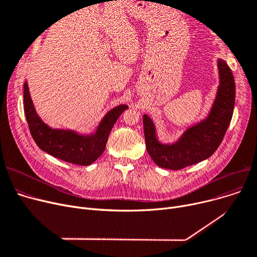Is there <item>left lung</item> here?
<instances>
[{"instance_id": "8db88e82", "label": "left lung", "mask_w": 257, "mask_h": 257, "mask_svg": "<svg viewBox=\"0 0 257 257\" xmlns=\"http://www.w3.org/2000/svg\"><path fill=\"white\" fill-rule=\"evenodd\" d=\"M218 69L220 85L208 116L188 128L176 143L161 144L152 119L144 115L147 151L158 167L181 170L207 159L221 145L233 113L235 83L230 67L223 59L218 60Z\"/></svg>"}]
</instances>
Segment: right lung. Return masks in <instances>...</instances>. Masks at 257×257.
<instances>
[{
  "label": "right lung",
  "mask_w": 257,
  "mask_h": 257,
  "mask_svg": "<svg viewBox=\"0 0 257 257\" xmlns=\"http://www.w3.org/2000/svg\"><path fill=\"white\" fill-rule=\"evenodd\" d=\"M24 108L31 136L40 149L66 163L89 166L104 152L114 123L128 106L118 105L108 111L97 131L87 136L73 130L53 129L45 124L35 110L27 82L24 84Z\"/></svg>",
  "instance_id": "add662e5"
}]
</instances>
